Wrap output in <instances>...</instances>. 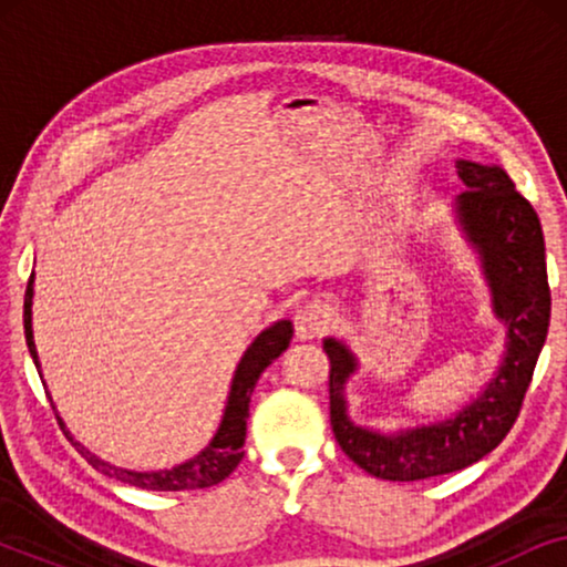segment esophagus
<instances>
[{"mask_svg": "<svg viewBox=\"0 0 567 567\" xmlns=\"http://www.w3.org/2000/svg\"><path fill=\"white\" fill-rule=\"evenodd\" d=\"M293 328H297L299 340H315L330 328V312L320 301H309L293 317Z\"/></svg>", "mask_w": 567, "mask_h": 567, "instance_id": "34e87169", "label": "esophagus"}]
</instances>
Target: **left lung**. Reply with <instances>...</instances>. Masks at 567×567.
<instances>
[{"label":"left lung","instance_id":"left-lung-1","mask_svg":"<svg viewBox=\"0 0 567 567\" xmlns=\"http://www.w3.org/2000/svg\"><path fill=\"white\" fill-rule=\"evenodd\" d=\"M464 185L452 204L454 224L480 262L491 291L493 317L506 328L498 369L487 384L441 421L379 431L348 413L346 384L359 371V355L346 340H322L330 355V423L338 444L369 475L425 480L464 470L506 439L522 410L549 328L545 235L529 200L501 165L456 159Z\"/></svg>","mask_w":567,"mask_h":567}]
</instances>
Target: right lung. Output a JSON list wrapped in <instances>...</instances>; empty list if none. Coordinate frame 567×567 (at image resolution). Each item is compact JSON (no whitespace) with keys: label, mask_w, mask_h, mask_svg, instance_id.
<instances>
[{"label":"right lung","mask_w":567,"mask_h":567,"mask_svg":"<svg viewBox=\"0 0 567 567\" xmlns=\"http://www.w3.org/2000/svg\"><path fill=\"white\" fill-rule=\"evenodd\" d=\"M33 281H35V274L30 276L28 289H25V312H22V322H25L28 351L33 355L38 374L43 377L41 359H38L35 340H33ZM291 338H293L291 320H278L274 324H268V328L262 330L250 346H247V351L243 353V359H239L235 369V377H231L229 398H227V405H224L221 423L219 429H216L214 439L208 441L196 456L175 464V467L150 470V472L115 467V464L100 460L97 454H92L87 446L80 444V441H74L72 433L66 431L64 421H61L59 415L56 417L61 429H64L66 436L74 441V446L80 449L84 460H87L97 472H103L107 477L121 480V483L142 487V491H198V487L219 485L224 477H229L231 472H235L239 460L245 456L243 446L247 436V415H250V394L255 390V384H258L262 371H266L270 363H274L278 355L289 348Z\"/></svg>","instance_id":"1"}]
</instances>
